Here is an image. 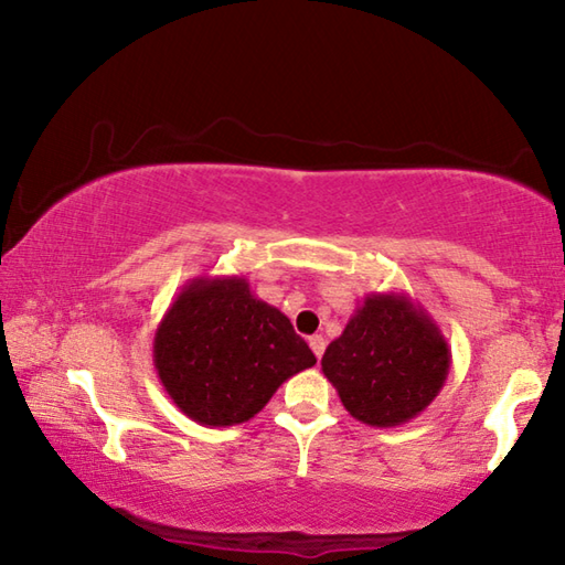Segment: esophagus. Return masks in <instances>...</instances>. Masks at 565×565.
<instances>
[{
	"label": "esophagus",
	"mask_w": 565,
	"mask_h": 565,
	"mask_svg": "<svg viewBox=\"0 0 565 565\" xmlns=\"http://www.w3.org/2000/svg\"><path fill=\"white\" fill-rule=\"evenodd\" d=\"M309 347H311V351H313V356L321 359V356H323V349H327V339H323L321 333H317V337L309 339Z\"/></svg>",
	"instance_id": "1"
}]
</instances>
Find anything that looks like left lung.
Instances as JSON below:
<instances>
[{"mask_svg":"<svg viewBox=\"0 0 565 565\" xmlns=\"http://www.w3.org/2000/svg\"><path fill=\"white\" fill-rule=\"evenodd\" d=\"M451 349L406 294H369L321 359L343 408L376 428L416 418L444 388Z\"/></svg>","mask_w":565,"mask_h":565,"instance_id":"1","label":"left lung"}]
</instances>
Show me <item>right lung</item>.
I'll return each mask as SVG.
<instances>
[{"instance_id":"right-lung-1","label":"right lung","mask_w":565,"mask_h":565,"mask_svg":"<svg viewBox=\"0 0 565 565\" xmlns=\"http://www.w3.org/2000/svg\"><path fill=\"white\" fill-rule=\"evenodd\" d=\"M317 363L276 306L244 276L191 279L159 321L154 369L181 414L202 426L254 418L286 379Z\"/></svg>"}]
</instances>
